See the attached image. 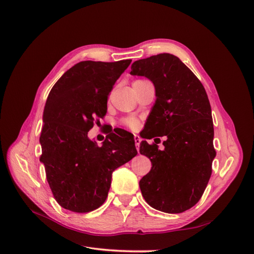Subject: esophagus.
I'll list each match as a JSON object with an SVG mask.
<instances>
[{"label": "esophagus", "mask_w": 254, "mask_h": 254, "mask_svg": "<svg viewBox=\"0 0 254 254\" xmlns=\"http://www.w3.org/2000/svg\"><path fill=\"white\" fill-rule=\"evenodd\" d=\"M141 137L137 135V134H134V143H135V147H136V150L139 151L140 149V143H141Z\"/></svg>", "instance_id": "1"}]
</instances>
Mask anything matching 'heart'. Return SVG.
<instances>
[{
  "label": "heart",
  "mask_w": 254,
  "mask_h": 254,
  "mask_svg": "<svg viewBox=\"0 0 254 254\" xmlns=\"http://www.w3.org/2000/svg\"><path fill=\"white\" fill-rule=\"evenodd\" d=\"M124 124L130 129H135L137 127V124H139V121L135 118H127L124 120Z\"/></svg>",
  "instance_id": "obj_1"
}]
</instances>
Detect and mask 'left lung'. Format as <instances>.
<instances>
[{"label":"left lung","instance_id":"obj_1","mask_svg":"<svg viewBox=\"0 0 254 254\" xmlns=\"http://www.w3.org/2000/svg\"><path fill=\"white\" fill-rule=\"evenodd\" d=\"M130 74L155 84L157 101L146 122L145 139L166 136L163 150L141 142V155L152 165L140 180L142 195L153 209L182 213L201 198L216 156L209 98L196 75L172 54L136 60Z\"/></svg>","mask_w":254,"mask_h":254}]
</instances>
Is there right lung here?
<instances>
[{
	"instance_id": "add662e5",
	"label": "right lung",
	"mask_w": 254,
	"mask_h": 254,
	"mask_svg": "<svg viewBox=\"0 0 254 254\" xmlns=\"http://www.w3.org/2000/svg\"><path fill=\"white\" fill-rule=\"evenodd\" d=\"M130 64V59L81 61L61 76L48 96L40 161L54 198L65 210H96L108 196L113 171L136 156L133 135L127 131L108 134L101 147L88 137L107 112L115 81Z\"/></svg>"
}]
</instances>
